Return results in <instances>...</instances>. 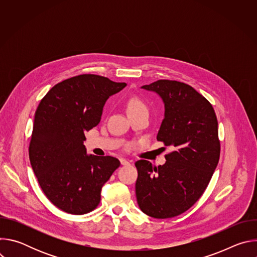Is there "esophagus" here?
<instances>
[{"mask_svg":"<svg viewBox=\"0 0 257 257\" xmlns=\"http://www.w3.org/2000/svg\"><path fill=\"white\" fill-rule=\"evenodd\" d=\"M120 162H121V165H123V166H127V165H129V161H127L126 159H121L120 160Z\"/></svg>","mask_w":257,"mask_h":257,"instance_id":"obj_1","label":"esophagus"}]
</instances>
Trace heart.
<instances>
[{"mask_svg": "<svg viewBox=\"0 0 257 257\" xmlns=\"http://www.w3.org/2000/svg\"><path fill=\"white\" fill-rule=\"evenodd\" d=\"M143 108H148V107H146V104L138 96H131L128 99V101H127L128 114L138 111V109H143Z\"/></svg>", "mask_w": 257, "mask_h": 257, "instance_id": "heart-1", "label": "heart"}]
</instances>
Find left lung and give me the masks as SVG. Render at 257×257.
<instances>
[{
  "mask_svg": "<svg viewBox=\"0 0 257 257\" xmlns=\"http://www.w3.org/2000/svg\"><path fill=\"white\" fill-rule=\"evenodd\" d=\"M142 88L157 92L165 102L157 140L173 151L163 166L145 160L135 163L137 203L152 217H174L200 198L217 166V119L211 103L186 83L161 79Z\"/></svg>",
  "mask_w": 257,
  "mask_h": 257,
  "instance_id": "obj_1",
  "label": "left lung"
}]
</instances>
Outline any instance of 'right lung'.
I'll list each match as a JSON object with an SVG mask.
<instances>
[{
	"label": "right lung",
	"mask_w": 257,
	"mask_h": 257,
	"mask_svg": "<svg viewBox=\"0 0 257 257\" xmlns=\"http://www.w3.org/2000/svg\"><path fill=\"white\" fill-rule=\"evenodd\" d=\"M125 82L82 74L68 78L43 97L34 116L29 160L50 201L71 214L97 207L104 183L120 167L114 157L86 155L84 132L95 127L105 100Z\"/></svg>",
	"instance_id": "right-lung-1"
}]
</instances>
